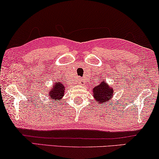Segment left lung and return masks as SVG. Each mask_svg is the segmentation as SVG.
I'll return each mask as SVG.
<instances>
[{
    "instance_id": "obj_1",
    "label": "left lung",
    "mask_w": 159,
    "mask_h": 159,
    "mask_svg": "<svg viewBox=\"0 0 159 159\" xmlns=\"http://www.w3.org/2000/svg\"><path fill=\"white\" fill-rule=\"evenodd\" d=\"M114 88H111L106 82H101L97 86H95L93 89V97L98 104H104V102L110 101L112 98ZM107 105V104H105Z\"/></svg>"
}]
</instances>
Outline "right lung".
<instances>
[{"mask_svg":"<svg viewBox=\"0 0 159 159\" xmlns=\"http://www.w3.org/2000/svg\"><path fill=\"white\" fill-rule=\"evenodd\" d=\"M65 86L62 84L61 82H55L53 88L49 92V98L54 99L55 102L63 97L65 92Z\"/></svg>","mask_w":159,"mask_h":159,"instance_id":"add662e5","label":"right lung"}]
</instances>
